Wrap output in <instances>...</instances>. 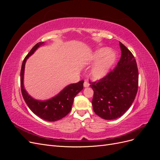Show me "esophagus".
<instances>
[{
	"label": "esophagus",
	"instance_id": "esophagus-1",
	"mask_svg": "<svg viewBox=\"0 0 160 160\" xmlns=\"http://www.w3.org/2000/svg\"><path fill=\"white\" fill-rule=\"evenodd\" d=\"M83 86H84V88H88V87H89V83L88 81H85L83 83Z\"/></svg>",
	"mask_w": 160,
	"mask_h": 160
}]
</instances>
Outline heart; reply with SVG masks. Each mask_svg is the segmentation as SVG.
Returning <instances> with one entry per match:
<instances>
[{
  "label": "heart",
  "instance_id": "obj_1",
  "mask_svg": "<svg viewBox=\"0 0 160 160\" xmlns=\"http://www.w3.org/2000/svg\"><path fill=\"white\" fill-rule=\"evenodd\" d=\"M116 59L115 52L108 47H102L95 51L88 61V64L95 63L89 72L91 78L94 81L103 79L109 73Z\"/></svg>",
  "mask_w": 160,
  "mask_h": 160
}]
</instances>
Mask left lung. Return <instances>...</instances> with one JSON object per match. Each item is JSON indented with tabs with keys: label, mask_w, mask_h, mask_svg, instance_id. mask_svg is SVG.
Returning <instances> with one entry per match:
<instances>
[{
	"label": "left lung",
	"mask_w": 160,
	"mask_h": 160,
	"mask_svg": "<svg viewBox=\"0 0 160 160\" xmlns=\"http://www.w3.org/2000/svg\"><path fill=\"white\" fill-rule=\"evenodd\" d=\"M122 55L117 66L98 83H90L94 91V112L107 120L122 116L131 107L138 88V69L134 56L119 42Z\"/></svg>",
	"instance_id": "8db88e82"
}]
</instances>
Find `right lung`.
I'll use <instances>...</instances> for the list:
<instances>
[{
  "label": "right lung",
  "instance_id": "obj_1",
  "mask_svg": "<svg viewBox=\"0 0 160 160\" xmlns=\"http://www.w3.org/2000/svg\"><path fill=\"white\" fill-rule=\"evenodd\" d=\"M44 42H38L23 60L21 71V88L24 100L28 107L38 117L48 122H56L68 114L71 109L75 97L83 89V81L66 86L59 93L47 100H38L33 98L27 93L24 86V73L27 60L40 47L44 45Z\"/></svg>",
  "mask_w": 160,
  "mask_h": 160
}]
</instances>
